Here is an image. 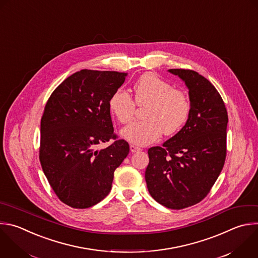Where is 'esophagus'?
Segmentation results:
<instances>
[{
  "mask_svg": "<svg viewBox=\"0 0 258 258\" xmlns=\"http://www.w3.org/2000/svg\"><path fill=\"white\" fill-rule=\"evenodd\" d=\"M130 149H131V152H132V153H137V152L142 151V149H141L140 147H137V146H134V145H131Z\"/></svg>",
  "mask_w": 258,
  "mask_h": 258,
  "instance_id": "34e87169",
  "label": "esophagus"
}]
</instances>
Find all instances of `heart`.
<instances>
[{
    "label": "heart",
    "instance_id": "heart-1",
    "mask_svg": "<svg viewBox=\"0 0 258 258\" xmlns=\"http://www.w3.org/2000/svg\"><path fill=\"white\" fill-rule=\"evenodd\" d=\"M134 92L135 100L127 91L118 89L108 102L109 111L121 123L134 118L136 104L147 106L145 120L133 122L121 131L122 137L132 144L146 146L159 140L163 133L174 135L189 117L191 104L188 96L156 74L142 75L134 85Z\"/></svg>",
    "mask_w": 258,
    "mask_h": 258
}]
</instances>
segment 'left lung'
Returning a JSON list of instances; mask_svg holds the SVG:
<instances>
[{
    "label": "left lung",
    "instance_id": "1",
    "mask_svg": "<svg viewBox=\"0 0 258 258\" xmlns=\"http://www.w3.org/2000/svg\"><path fill=\"white\" fill-rule=\"evenodd\" d=\"M188 88L191 110L185 125L161 147L149 149L145 178L152 198L172 210L203 201L225 164L228 113L225 103L204 76L170 69Z\"/></svg>",
    "mask_w": 258,
    "mask_h": 258
}]
</instances>
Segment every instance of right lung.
Instances as JSON below:
<instances>
[{
  "mask_svg": "<svg viewBox=\"0 0 258 258\" xmlns=\"http://www.w3.org/2000/svg\"><path fill=\"white\" fill-rule=\"evenodd\" d=\"M126 73L81 70L51 93L40 122L39 160L51 188L63 204L87 209L111 189L113 173L130 145L113 133L108 102ZM112 138L107 148L98 144Z\"/></svg>",
  "mask_w": 258,
  "mask_h": 258,
  "instance_id": "add662e5",
  "label": "right lung"
}]
</instances>
